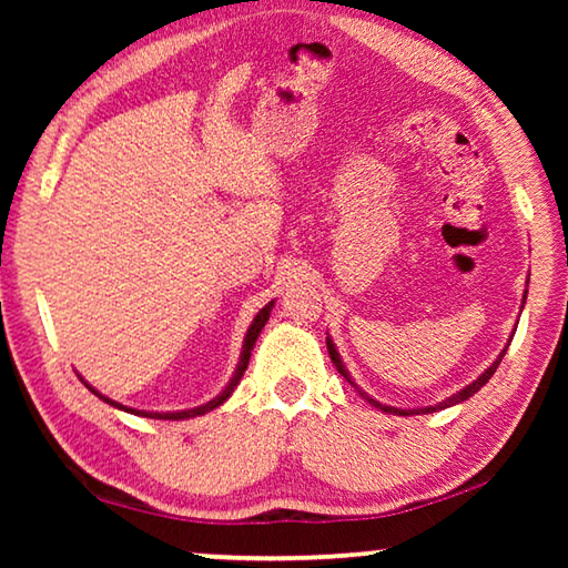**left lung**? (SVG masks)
<instances>
[{
    "label": "left lung",
    "instance_id": "left-lung-1",
    "mask_svg": "<svg viewBox=\"0 0 568 568\" xmlns=\"http://www.w3.org/2000/svg\"><path fill=\"white\" fill-rule=\"evenodd\" d=\"M524 303H526V293H524ZM524 307V305H521ZM516 333V331H514ZM508 343H511V338H508ZM508 343H506V348L498 353V358L488 365V368L480 373V376L474 381V383H468L466 388H460L458 393H454V396L450 398H446V400H440V403H436V406H426V408H393V406H386V403H378L376 398H371V396H365V393L355 386V381L351 378V373H348V368H345L343 365V361H341V353H338V348H335V343L331 341V335L328 338H325V345H328V355H331V361H333V365L335 368H338V373L341 376L351 383V386L361 393V396L371 403V406H376V408H381L383 413H393V416H420V413H434V410H440V408H448V406H456V403H460V400H468L470 396H474V393H478L480 388L486 386L488 381H491V376L496 373V368H498V363H501V358L506 355V351H508Z\"/></svg>",
    "mask_w": 568,
    "mask_h": 568
}]
</instances>
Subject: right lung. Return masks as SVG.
<instances>
[{
	"label": "right lung",
	"instance_id": "1",
	"mask_svg": "<svg viewBox=\"0 0 568 568\" xmlns=\"http://www.w3.org/2000/svg\"><path fill=\"white\" fill-rule=\"evenodd\" d=\"M273 305H275V301H271L267 303L261 313L255 315V321L250 323V328H247V333H245V341H243V351H240V361H237V368H235V373H233V378H230V383L227 386L217 393V396L213 398V400H207V403H203V406H197V408H187V410H168V413H158V410H138V408H130V406H122V403H118V400H112V398H108V396H102L100 390H94L88 381H84V386H88L94 396L98 398H102L104 403H110V406H114V408H120V410H124V413H134V416H145V418H158V420H185V418H195V416H205V413H210V410H215L217 406H223V403L233 396V390L237 388V383H240V378H243V373H245V368H247V363H250V353H253V348H255V341H257V335H261V331L265 328V323H267V318H271V311H273Z\"/></svg>",
	"mask_w": 568,
	"mask_h": 568
}]
</instances>
